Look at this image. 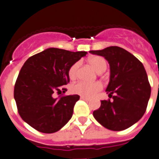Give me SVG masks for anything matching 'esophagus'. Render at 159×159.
<instances>
[{
  "label": "esophagus",
  "mask_w": 159,
  "mask_h": 159,
  "mask_svg": "<svg viewBox=\"0 0 159 159\" xmlns=\"http://www.w3.org/2000/svg\"><path fill=\"white\" fill-rule=\"evenodd\" d=\"M80 99H83V100H84V101H86V102H90V101H91V99H88V98H87V97L81 96V97H80Z\"/></svg>",
  "instance_id": "esophagus-1"
}]
</instances>
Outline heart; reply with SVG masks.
Segmentation results:
<instances>
[{
    "mask_svg": "<svg viewBox=\"0 0 159 159\" xmlns=\"http://www.w3.org/2000/svg\"><path fill=\"white\" fill-rule=\"evenodd\" d=\"M88 62L95 67L98 73H102L107 69V63L104 58L99 56H95L89 58ZM80 62H75L68 69V76L71 80H75L78 77ZM102 88V84L99 82L87 83L84 81H79L71 86V91L74 93L80 95L84 97L91 98L96 95Z\"/></svg>",
    "mask_w": 159,
    "mask_h": 159,
    "instance_id": "obj_1",
    "label": "heart"
}]
</instances>
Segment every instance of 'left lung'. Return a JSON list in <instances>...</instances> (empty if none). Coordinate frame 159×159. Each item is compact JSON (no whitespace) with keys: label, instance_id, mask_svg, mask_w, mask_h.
<instances>
[{"label":"left lung","instance_id":"obj_1","mask_svg":"<svg viewBox=\"0 0 159 159\" xmlns=\"http://www.w3.org/2000/svg\"><path fill=\"white\" fill-rule=\"evenodd\" d=\"M103 57L110 65V81L106 92L113 100H102L93 116L111 130H123L144 115L151 96V86L143 64L134 55L117 46L90 51Z\"/></svg>","mask_w":159,"mask_h":159}]
</instances>
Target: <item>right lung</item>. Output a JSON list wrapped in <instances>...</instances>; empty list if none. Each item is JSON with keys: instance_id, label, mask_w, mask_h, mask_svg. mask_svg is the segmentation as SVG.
I'll use <instances>...</instances> for the list:
<instances>
[{"instance_id": "right-lung-1", "label": "right lung", "mask_w": 159, "mask_h": 159, "mask_svg": "<svg viewBox=\"0 0 159 159\" xmlns=\"http://www.w3.org/2000/svg\"><path fill=\"white\" fill-rule=\"evenodd\" d=\"M87 52L49 48L29 57L20 71L14 88L18 112L25 123L42 133L58 131L71 119L80 95L56 98L70 81L68 69Z\"/></svg>"}]
</instances>
